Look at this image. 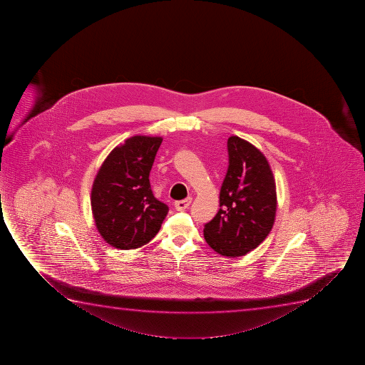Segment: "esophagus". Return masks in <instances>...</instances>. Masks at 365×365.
<instances>
[{
    "label": "esophagus",
    "instance_id": "esophagus-1",
    "mask_svg": "<svg viewBox=\"0 0 365 365\" xmlns=\"http://www.w3.org/2000/svg\"><path fill=\"white\" fill-rule=\"evenodd\" d=\"M192 204V197H187L185 200H180V202H175V207L176 210L183 211Z\"/></svg>",
    "mask_w": 365,
    "mask_h": 365
}]
</instances>
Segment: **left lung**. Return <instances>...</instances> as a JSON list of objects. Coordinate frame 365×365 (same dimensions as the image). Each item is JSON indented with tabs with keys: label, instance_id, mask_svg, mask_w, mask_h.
Wrapping results in <instances>:
<instances>
[{
	"label": "left lung",
	"instance_id": "obj_1",
	"mask_svg": "<svg viewBox=\"0 0 365 365\" xmlns=\"http://www.w3.org/2000/svg\"><path fill=\"white\" fill-rule=\"evenodd\" d=\"M228 168L220 209L204 226L206 243L223 257H240L265 240L276 216V185L262 151L242 138L227 140Z\"/></svg>",
	"mask_w": 365,
	"mask_h": 365
}]
</instances>
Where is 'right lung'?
Wrapping results in <instances>:
<instances>
[{
  "label": "right lung",
  "mask_w": 365,
  "mask_h": 365,
  "mask_svg": "<svg viewBox=\"0 0 365 365\" xmlns=\"http://www.w3.org/2000/svg\"><path fill=\"white\" fill-rule=\"evenodd\" d=\"M161 137L134 135L105 159L91 188V210L100 235L115 248L137 249L160 231L168 206L151 190V168Z\"/></svg>",
  "instance_id": "obj_1"
}]
</instances>
